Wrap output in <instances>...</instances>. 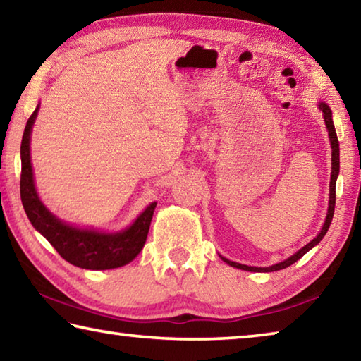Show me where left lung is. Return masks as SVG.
Wrapping results in <instances>:
<instances>
[{
    "label": "left lung",
    "mask_w": 361,
    "mask_h": 361,
    "mask_svg": "<svg viewBox=\"0 0 361 361\" xmlns=\"http://www.w3.org/2000/svg\"><path fill=\"white\" fill-rule=\"evenodd\" d=\"M319 108L320 111L323 113V119H325V124H326V129H328V135H329V143H331V180H329V202H328V213H326V218H325V223L322 226V231L319 232V235L315 237L314 240H310L307 245H304L301 250H298V252L290 256L288 259H285L282 262H277V264L274 266H269V267H253V266H245V264H240V262H234V261H229L226 259L221 256V259L224 262H228L229 266L232 267H237V269H242V271H250V272H274V271H280V269H285L291 266L293 262H296L298 259H301L302 256L309 252V250H312L317 243H319L323 237H325L326 231L329 228V224H331V219L334 215V205H336V180H338V175H339V142H338V135H336V129H334V124H333V116H331V109L326 105L325 102H319Z\"/></svg>",
    "instance_id": "left-lung-1"
}]
</instances>
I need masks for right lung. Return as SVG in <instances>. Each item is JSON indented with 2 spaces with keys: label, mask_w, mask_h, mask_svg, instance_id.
<instances>
[{
  "label": "right lung",
  "mask_w": 361,
  "mask_h": 361,
  "mask_svg": "<svg viewBox=\"0 0 361 361\" xmlns=\"http://www.w3.org/2000/svg\"><path fill=\"white\" fill-rule=\"evenodd\" d=\"M38 109L39 106H36L33 114L28 118L20 145V199L30 223L46 237L49 243L57 250V253L73 266L92 269V271H105V269L129 264L142 252L157 202L146 207L145 212L129 228L114 232V234L75 228L52 215L36 192L32 157H30V138H32L30 135H32Z\"/></svg>",
  "instance_id": "add662e5"
}]
</instances>
